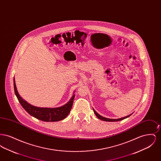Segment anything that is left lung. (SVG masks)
<instances>
[{
  "mask_svg": "<svg viewBox=\"0 0 161 161\" xmlns=\"http://www.w3.org/2000/svg\"><path fill=\"white\" fill-rule=\"evenodd\" d=\"M93 112H94V113H95V115L97 116V118H98L100 119L101 120H103V121H108V122H113V121H121V120H123V119H125V118H128V117H129L130 115H131V114H130V115H128V116H125V117H123V118H119V119H109V118H104V117H103V116H101V115H99L93 108Z\"/></svg>",
  "mask_w": 161,
  "mask_h": 161,
  "instance_id": "8db88e82",
  "label": "left lung"
}]
</instances>
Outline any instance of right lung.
<instances>
[{
	"instance_id": "add662e5",
	"label": "right lung",
	"mask_w": 161,
	"mask_h": 161,
	"mask_svg": "<svg viewBox=\"0 0 161 161\" xmlns=\"http://www.w3.org/2000/svg\"><path fill=\"white\" fill-rule=\"evenodd\" d=\"M14 88L15 95L23 108L34 118L46 122H55L61 121L64 119L70 112L72 107L73 101L74 100L75 95L72 96L69 102L65 105L57 108H41L34 107L26 103L19 95L15 86V80L14 79Z\"/></svg>"
}]
</instances>
